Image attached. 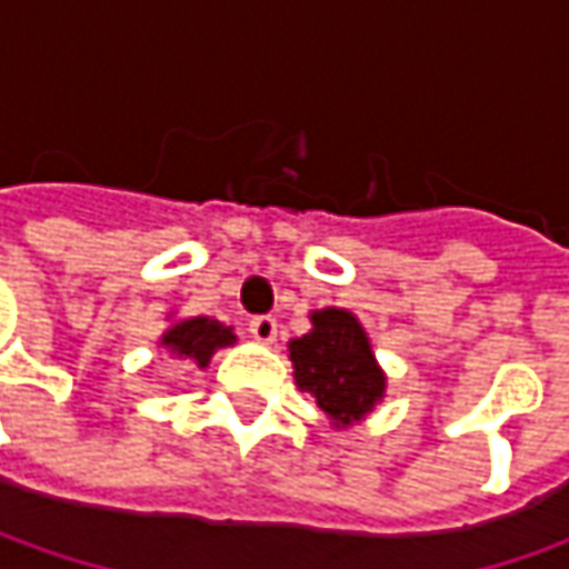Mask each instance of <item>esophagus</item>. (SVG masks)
<instances>
[{
    "label": "esophagus",
    "instance_id": "esophagus-1",
    "mask_svg": "<svg viewBox=\"0 0 569 569\" xmlns=\"http://www.w3.org/2000/svg\"><path fill=\"white\" fill-rule=\"evenodd\" d=\"M252 339L262 341V345H272L278 339V319L274 317H252L250 319Z\"/></svg>",
    "mask_w": 569,
    "mask_h": 569
}]
</instances>
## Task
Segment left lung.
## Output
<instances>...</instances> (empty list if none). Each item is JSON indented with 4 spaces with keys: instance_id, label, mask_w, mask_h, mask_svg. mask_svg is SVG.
<instances>
[{
    "instance_id": "left-lung-1",
    "label": "left lung",
    "mask_w": 569,
    "mask_h": 569,
    "mask_svg": "<svg viewBox=\"0 0 569 569\" xmlns=\"http://www.w3.org/2000/svg\"><path fill=\"white\" fill-rule=\"evenodd\" d=\"M291 361L300 389L313 392L317 405L336 421L351 425L382 399L380 367L370 355L361 322L345 310L313 313V332L291 345Z\"/></svg>"
}]
</instances>
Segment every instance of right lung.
<instances>
[{
	"mask_svg": "<svg viewBox=\"0 0 569 569\" xmlns=\"http://www.w3.org/2000/svg\"><path fill=\"white\" fill-rule=\"evenodd\" d=\"M230 341H233V332H230L224 322L208 317H196L183 319V322H177L173 329H167L161 345H164L170 355L189 358L192 363L206 367V363L211 361V355H214L218 348L230 345Z\"/></svg>",
	"mask_w": 569,
	"mask_h": 569,
	"instance_id": "add662e5",
	"label": "right lung"
}]
</instances>
